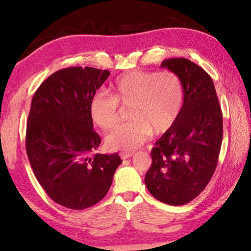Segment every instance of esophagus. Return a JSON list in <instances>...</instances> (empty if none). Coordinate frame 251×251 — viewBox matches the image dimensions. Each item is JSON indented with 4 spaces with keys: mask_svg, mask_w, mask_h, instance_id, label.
Instances as JSON below:
<instances>
[{
    "mask_svg": "<svg viewBox=\"0 0 251 251\" xmlns=\"http://www.w3.org/2000/svg\"><path fill=\"white\" fill-rule=\"evenodd\" d=\"M132 155H133V153H131V152H121V153H120V156H121L122 160L129 159V157H131Z\"/></svg>",
    "mask_w": 251,
    "mask_h": 251,
    "instance_id": "34e87169",
    "label": "esophagus"
}]
</instances>
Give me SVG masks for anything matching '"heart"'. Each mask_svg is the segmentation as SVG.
<instances>
[{"instance_id": "obj_1", "label": "heart", "mask_w": 251, "mask_h": 251, "mask_svg": "<svg viewBox=\"0 0 251 251\" xmlns=\"http://www.w3.org/2000/svg\"><path fill=\"white\" fill-rule=\"evenodd\" d=\"M111 96L97 92L89 101V115L101 129H111L120 120L119 105L129 106L133 120L106 136L112 151H131L145 143L153 133L173 128L184 104L180 78L169 71H136L120 75L111 84Z\"/></svg>"}]
</instances>
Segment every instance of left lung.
I'll return each mask as SVG.
<instances>
[{
    "instance_id": "obj_1",
    "label": "left lung",
    "mask_w": 251,
    "mask_h": 251,
    "mask_svg": "<svg viewBox=\"0 0 251 251\" xmlns=\"http://www.w3.org/2000/svg\"><path fill=\"white\" fill-rule=\"evenodd\" d=\"M161 66L180 78L184 104L179 118L151 151L147 190L157 200L183 205L204 190L217 167L223 140V115L215 85L207 72L185 58Z\"/></svg>"
}]
</instances>
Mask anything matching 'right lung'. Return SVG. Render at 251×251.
Here are the masks:
<instances>
[{"label": "right lung", "mask_w": 251, "mask_h": 251, "mask_svg": "<svg viewBox=\"0 0 251 251\" xmlns=\"http://www.w3.org/2000/svg\"><path fill=\"white\" fill-rule=\"evenodd\" d=\"M108 71L68 67L54 72L37 89L27 121L30 167L56 203L74 210L101 200L122 160L119 154L91 155L101 139L94 131L89 101Z\"/></svg>", "instance_id": "right-lung-1"}]
</instances>
